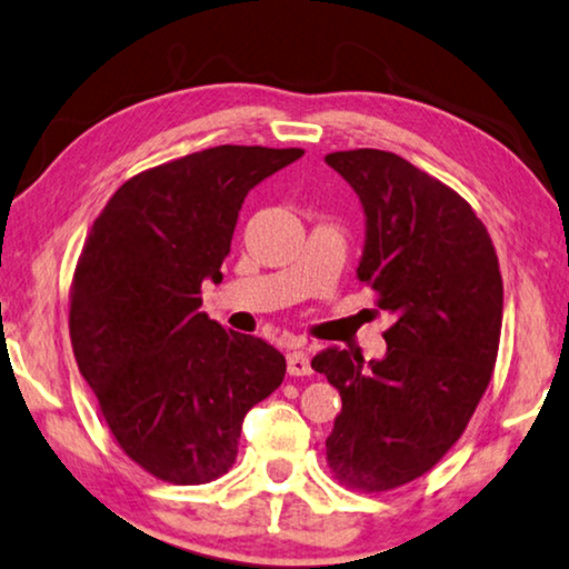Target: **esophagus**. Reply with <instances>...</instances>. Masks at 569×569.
<instances>
[{
    "mask_svg": "<svg viewBox=\"0 0 569 569\" xmlns=\"http://www.w3.org/2000/svg\"><path fill=\"white\" fill-rule=\"evenodd\" d=\"M287 371H290L292 376H308L312 371L310 358L302 351V348H292V351L287 353Z\"/></svg>",
    "mask_w": 569,
    "mask_h": 569,
    "instance_id": "34e87169",
    "label": "esophagus"
}]
</instances>
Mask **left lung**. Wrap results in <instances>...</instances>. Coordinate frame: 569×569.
Instances as JSON below:
<instances>
[{"label": "left lung", "mask_w": 569, "mask_h": 569, "mask_svg": "<svg viewBox=\"0 0 569 569\" xmlns=\"http://www.w3.org/2000/svg\"><path fill=\"white\" fill-rule=\"evenodd\" d=\"M361 200L356 277L395 322L387 353L340 348L312 358L340 391L328 462L358 491H389L427 473L466 430L491 381L503 282L486 226L456 190L383 150L326 157Z\"/></svg>", "instance_id": "1"}]
</instances>
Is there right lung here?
I'll list each match as a JSON object with an SVG mask.
<instances>
[{
  "instance_id": "obj_1",
  "label": "right lung",
  "mask_w": 569,
  "mask_h": 569,
  "mask_svg": "<svg viewBox=\"0 0 569 569\" xmlns=\"http://www.w3.org/2000/svg\"><path fill=\"white\" fill-rule=\"evenodd\" d=\"M302 154H186L127 180L91 226L71 290L73 353L119 448L154 478L223 476L243 417L284 379L274 346L200 310V284L223 279L249 190Z\"/></svg>"
}]
</instances>
